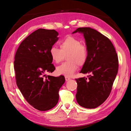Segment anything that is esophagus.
I'll return each instance as SVG.
<instances>
[{"label":"esophagus","mask_w":131,"mask_h":131,"mask_svg":"<svg viewBox=\"0 0 131 131\" xmlns=\"http://www.w3.org/2000/svg\"><path fill=\"white\" fill-rule=\"evenodd\" d=\"M65 79H66V81H69V80H70V78H69V77H65Z\"/></svg>","instance_id":"1"}]
</instances>
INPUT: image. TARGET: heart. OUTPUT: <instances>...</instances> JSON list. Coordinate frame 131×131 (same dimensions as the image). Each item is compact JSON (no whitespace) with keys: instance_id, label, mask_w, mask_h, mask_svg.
Returning <instances> with one entry per match:
<instances>
[{"instance_id":"1","label":"heart","mask_w":131,"mask_h":131,"mask_svg":"<svg viewBox=\"0 0 131 131\" xmlns=\"http://www.w3.org/2000/svg\"><path fill=\"white\" fill-rule=\"evenodd\" d=\"M61 49L52 46L50 54L52 60L56 63L61 62L64 55L68 54V62L63 63L57 68V73L66 77H71L76 72L79 66L84 65L88 58V51L81 44L80 40L72 36H68L59 43Z\"/></svg>"}]
</instances>
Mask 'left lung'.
Here are the masks:
<instances>
[{
  "label": "left lung",
  "mask_w": 131,
  "mask_h": 131,
  "mask_svg": "<svg viewBox=\"0 0 131 131\" xmlns=\"http://www.w3.org/2000/svg\"><path fill=\"white\" fill-rule=\"evenodd\" d=\"M82 34L88 58L80 73L90 74L77 81L78 103L85 108L101 105L109 97L118 72V57L112 42L104 35L90 27L78 28L72 34Z\"/></svg>",
  "instance_id": "8db88e82"
}]
</instances>
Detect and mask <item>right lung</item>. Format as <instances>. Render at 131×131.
Segmentation results:
<instances>
[{
	"label": "right lung",
	"instance_id": "right-lung-1",
	"mask_svg": "<svg viewBox=\"0 0 131 131\" xmlns=\"http://www.w3.org/2000/svg\"><path fill=\"white\" fill-rule=\"evenodd\" d=\"M54 29H38L19 45L15 56L16 84L28 103L40 111L53 108L59 100L58 92L65 82L64 77L46 76L55 67L50 50L58 40Z\"/></svg>",
	"mask_w": 131,
	"mask_h": 131
}]
</instances>
